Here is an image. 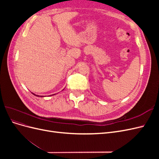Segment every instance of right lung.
I'll return each instance as SVG.
<instances>
[{
	"label": "right lung",
	"instance_id": "add662e5",
	"mask_svg": "<svg viewBox=\"0 0 159 159\" xmlns=\"http://www.w3.org/2000/svg\"><path fill=\"white\" fill-rule=\"evenodd\" d=\"M64 90V89H63ZM32 94H34V95H36V96H38V97H40V98H44V97H45V96H42V95H36V94H34V93H32ZM54 95H55V94H54Z\"/></svg>",
	"mask_w": 159,
	"mask_h": 159
}]
</instances>
